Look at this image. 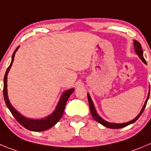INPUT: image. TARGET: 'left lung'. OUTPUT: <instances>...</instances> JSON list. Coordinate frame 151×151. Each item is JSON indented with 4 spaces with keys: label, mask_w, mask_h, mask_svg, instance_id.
<instances>
[{
    "label": "left lung",
    "mask_w": 151,
    "mask_h": 151,
    "mask_svg": "<svg viewBox=\"0 0 151 151\" xmlns=\"http://www.w3.org/2000/svg\"><path fill=\"white\" fill-rule=\"evenodd\" d=\"M133 45H134L135 52H136V54L138 55V56H139V58L141 59V60H142V61L145 64H147L145 60V58H144L143 50H142V46H141L140 43H139L138 41L133 40ZM87 95H88V104H89L90 112H91V115H92L93 118H94V119H95L96 122H99L100 124H101L102 125H104V126L106 127L111 128V129H119V128H123V127H127V126H128V125L134 123V122L137 120L138 118L141 116V115H142V112H143L144 109H145V108L147 101H148L149 95H150V87H149V92H148V95H147V99H146L145 102V104H144V106H143V107H142V110H141V112H139V115H138L137 116L134 118V119L131 120L130 122H126V123H122V124L110 123V122H106V121L104 120V119H103V118H101L99 115H98V112H97L96 109H95V106H94V104H93L92 100H91V97H90V95L88 93L87 94Z\"/></svg>",
    "instance_id": "8db88e82"
}]
</instances>
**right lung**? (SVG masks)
<instances>
[{"label":"right lung","instance_id":"right-lung-1","mask_svg":"<svg viewBox=\"0 0 151 151\" xmlns=\"http://www.w3.org/2000/svg\"><path fill=\"white\" fill-rule=\"evenodd\" d=\"M18 46L15 50L14 51L13 54L12 56V61H11L10 65L8 67L7 70L6 71L5 75H4V101H5L6 105L9 109L11 113L14 116V118L16 119L17 122L20 124L21 125L25 127L26 129H29L31 131H35V132H41V131H45L47 129H50L52 127L54 126L60 120V118H62L64 112L65 107V104L67 102L68 99L69 98L70 95L74 92V88H70L66 91H63L61 97H60L59 102L56 106V109L53 111V113L49 115L48 116L45 117L44 118H41V119H33V118H27V117L24 116L23 115L20 113L19 112L16 110L15 108L12 106L11 104L10 101H9V98H8V93H7V75L9 73L10 68L12 66V63L14 61V58H15V54L16 51L18 50Z\"/></svg>","mask_w":151,"mask_h":151}]
</instances>
